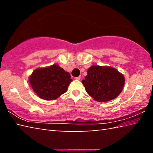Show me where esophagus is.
<instances>
[{
	"mask_svg": "<svg viewBox=\"0 0 153 153\" xmlns=\"http://www.w3.org/2000/svg\"><path fill=\"white\" fill-rule=\"evenodd\" d=\"M80 78H81V77H80V76H78V77H76V80H79V79H80Z\"/></svg>",
	"mask_w": 153,
	"mask_h": 153,
	"instance_id": "34e87169",
	"label": "esophagus"
}]
</instances>
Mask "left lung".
<instances>
[{"label": "left lung", "instance_id": "obj_1", "mask_svg": "<svg viewBox=\"0 0 153 153\" xmlns=\"http://www.w3.org/2000/svg\"><path fill=\"white\" fill-rule=\"evenodd\" d=\"M82 82L86 92L97 102H107L117 98L123 89L125 77L109 66L92 65Z\"/></svg>", "mask_w": 153, "mask_h": 153}]
</instances>
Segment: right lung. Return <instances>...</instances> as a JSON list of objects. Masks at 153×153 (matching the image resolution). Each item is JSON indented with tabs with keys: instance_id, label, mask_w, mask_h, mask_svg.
Segmentation results:
<instances>
[{
	"instance_id": "1",
	"label": "right lung",
	"mask_w": 153,
	"mask_h": 153,
	"mask_svg": "<svg viewBox=\"0 0 153 153\" xmlns=\"http://www.w3.org/2000/svg\"><path fill=\"white\" fill-rule=\"evenodd\" d=\"M72 79L59 65L37 68L29 77L31 87L38 97L46 100L56 99L67 92Z\"/></svg>"
}]
</instances>
